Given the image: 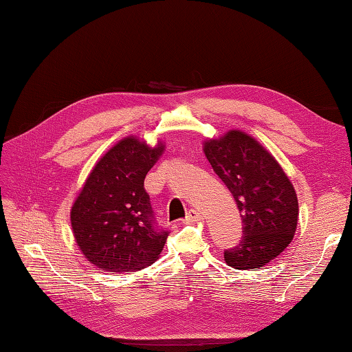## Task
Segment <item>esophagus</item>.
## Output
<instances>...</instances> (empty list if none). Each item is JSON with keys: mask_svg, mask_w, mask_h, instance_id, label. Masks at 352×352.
Instances as JSON below:
<instances>
[{"mask_svg": "<svg viewBox=\"0 0 352 352\" xmlns=\"http://www.w3.org/2000/svg\"><path fill=\"white\" fill-rule=\"evenodd\" d=\"M186 223H195V222H199L203 221V214L198 213L197 210H189L188 216H186Z\"/></svg>", "mask_w": 352, "mask_h": 352, "instance_id": "1", "label": "esophagus"}]
</instances>
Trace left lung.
I'll return each instance as SVG.
<instances>
[{
  "mask_svg": "<svg viewBox=\"0 0 352 352\" xmlns=\"http://www.w3.org/2000/svg\"><path fill=\"white\" fill-rule=\"evenodd\" d=\"M203 151L233 195L243 236L223 251L226 263L241 271L263 267L287 248L298 226V197L281 164L258 140L241 130L206 139Z\"/></svg>",
  "mask_w": 352,
  "mask_h": 352,
  "instance_id": "1",
  "label": "left lung"
}]
</instances>
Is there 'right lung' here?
<instances>
[{"label": "right lung", "instance_id": "1", "mask_svg": "<svg viewBox=\"0 0 352 352\" xmlns=\"http://www.w3.org/2000/svg\"><path fill=\"white\" fill-rule=\"evenodd\" d=\"M164 151L157 140L126 136L95 163L71 207V227L89 263L106 272H136L160 257L168 231L154 228L144 180Z\"/></svg>", "mask_w": 352, "mask_h": 352}]
</instances>
